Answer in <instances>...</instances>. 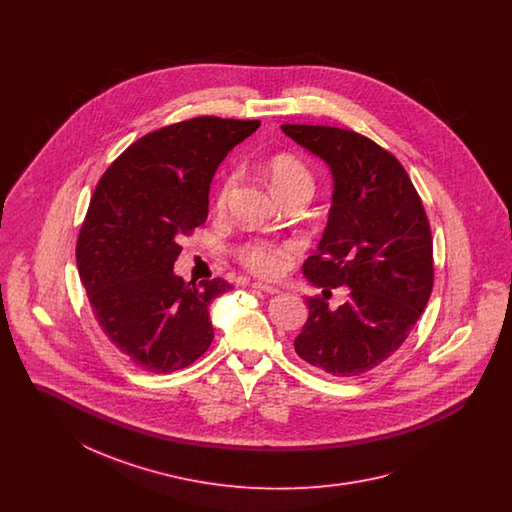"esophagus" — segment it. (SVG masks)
<instances>
[{
	"label": "esophagus",
	"mask_w": 512,
	"mask_h": 512,
	"mask_svg": "<svg viewBox=\"0 0 512 512\" xmlns=\"http://www.w3.org/2000/svg\"><path fill=\"white\" fill-rule=\"evenodd\" d=\"M251 288H253V290H259V292L278 293V288H276V286L263 284V282H253V284H251Z\"/></svg>",
	"instance_id": "34e87169"
}]
</instances>
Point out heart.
Instances as JSON below:
<instances>
[{
  "mask_svg": "<svg viewBox=\"0 0 512 512\" xmlns=\"http://www.w3.org/2000/svg\"><path fill=\"white\" fill-rule=\"evenodd\" d=\"M268 180L274 188V192L280 195L282 199L286 195L299 192V190H307L313 194L315 190V178L309 171V167L299 161L297 157L288 155V153H280L268 159L267 167ZM238 171L228 172L220 184L219 195H217V207L224 209L228 203V197L232 194V190L238 184ZM292 245L276 244V242H267V240H253L247 244L240 245L236 255L240 259V263L244 267L249 268L251 272L259 274V276H278L284 268V259L290 253Z\"/></svg>",
  "mask_w": 512,
  "mask_h": 512,
  "instance_id": "heart-1",
  "label": "heart"
}]
</instances>
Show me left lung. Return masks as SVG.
Returning a JSON list of instances; mask_svg holds the SVG:
<instances>
[{"label": "left lung", "instance_id": "1", "mask_svg": "<svg viewBox=\"0 0 512 512\" xmlns=\"http://www.w3.org/2000/svg\"><path fill=\"white\" fill-rule=\"evenodd\" d=\"M282 130L320 157L334 178L328 224L303 265L322 295L307 297L309 318L293 347L332 376H359L401 347L430 299L428 217L403 165L366 136L313 124H282ZM338 285L349 287L350 297L330 310L325 299Z\"/></svg>", "mask_w": 512, "mask_h": 512}]
</instances>
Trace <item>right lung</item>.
Wrapping results in <instances>:
<instances>
[{
  "instance_id": "right-lung-1",
  "label": "right lung",
  "mask_w": 512,
  "mask_h": 512,
  "mask_svg": "<svg viewBox=\"0 0 512 512\" xmlns=\"http://www.w3.org/2000/svg\"><path fill=\"white\" fill-rule=\"evenodd\" d=\"M261 121L195 117L142 136L103 172L76 242L99 328L136 366L167 374L213 341L209 305L222 280L174 274L180 238L207 220L209 186L228 151Z\"/></svg>"
}]
</instances>
